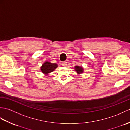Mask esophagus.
<instances>
[{"instance_id":"1","label":"esophagus","mask_w":130,"mask_h":130,"mask_svg":"<svg viewBox=\"0 0 130 130\" xmlns=\"http://www.w3.org/2000/svg\"><path fill=\"white\" fill-rule=\"evenodd\" d=\"M61 65L62 67H66V66L67 65V62L66 61H63V62H62L61 63Z\"/></svg>"}]
</instances>
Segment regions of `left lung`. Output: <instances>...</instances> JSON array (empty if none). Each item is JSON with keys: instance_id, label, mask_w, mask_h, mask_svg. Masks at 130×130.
<instances>
[{"instance_id": "1", "label": "left lung", "mask_w": 130, "mask_h": 130, "mask_svg": "<svg viewBox=\"0 0 130 130\" xmlns=\"http://www.w3.org/2000/svg\"><path fill=\"white\" fill-rule=\"evenodd\" d=\"M74 69H75V70L76 71L78 74H81L83 73V68L82 67H80V66H75L74 67Z\"/></svg>"}]
</instances>
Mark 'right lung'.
Segmentation results:
<instances>
[{"instance_id": "obj_1", "label": "right lung", "mask_w": 130, "mask_h": 130, "mask_svg": "<svg viewBox=\"0 0 130 130\" xmlns=\"http://www.w3.org/2000/svg\"><path fill=\"white\" fill-rule=\"evenodd\" d=\"M58 67L56 63H52L48 61H46L41 67V70L45 75H48L49 73L52 72Z\"/></svg>"}]
</instances>
